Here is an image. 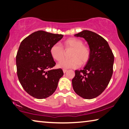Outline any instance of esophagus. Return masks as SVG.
I'll return each mask as SVG.
<instances>
[{
    "mask_svg": "<svg viewBox=\"0 0 129 129\" xmlns=\"http://www.w3.org/2000/svg\"><path fill=\"white\" fill-rule=\"evenodd\" d=\"M63 73H66V72L67 71V70H66V69H63Z\"/></svg>",
    "mask_w": 129,
    "mask_h": 129,
    "instance_id": "obj_1",
    "label": "esophagus"
}]
</instances>
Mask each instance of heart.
<instances>
[{"mask_svg": "<svg viewBox=\"0 0 129 129\" xmlns=\"http://www.w3.org/2000/svg\"><path fill=\"white\" fill-rule=\"evenodd\" d=\"M65 49H71V58L64 59L58 64L63 69H74L80 65H84L88 62L91 57V51L89 47L83 44V41L78 38L71 37L65 40L63 42ZM50 53L52 57L58 62H60L64 55V49L59 44H54L50 47Z\"/></svg>", "mask_w": 129, "mask_h": 129, "instance_id": "obj_1", "label": "heart"}]
</instances>
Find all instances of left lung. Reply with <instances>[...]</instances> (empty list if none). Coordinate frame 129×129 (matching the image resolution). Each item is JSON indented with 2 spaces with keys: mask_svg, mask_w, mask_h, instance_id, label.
<instances>
[{
  "mask_svg": "<svg viewBox=\"0 0 129 129\" xmlns=\"http://www.w3.org/2000/svg\"><path fill=\"white\" fill-rule=\"evenodd\" d=\"M83 37L91 49V57L83 70H75L72 84L74 91L85 99L99 96L107 87L113 72L114 55L108 42L98 34L83 30L75 35Z\"/></svg>",
  "mask_w": 129,
  "mask_h": 129,
  "instance_id": "left-lung-1",
  "label": "left lung"
}]
</instances>
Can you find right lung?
Segmentation results:
<instances>
[{"mask_svg":"<svg viewBox=\"0 0 129 129\" xmlns=\"http://www.w3.org/2000/svg\"><path fill=\"white\" fill-rule=\"evenodd\" d=\"M63 37L43 30L31 33L22 41L16 55L17 75L22 88L38 99L53 94L63 75L61 69H52L55 62L50 49Z\"/></svg>","mask_w":129,"mask_h":129,"instance_id":"right-lung-1","label":"right lung"}]
</instances>
